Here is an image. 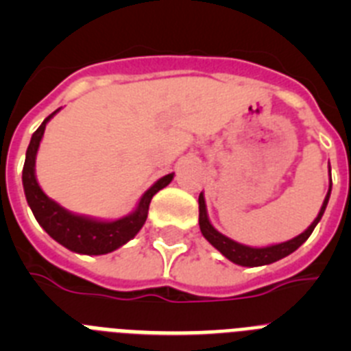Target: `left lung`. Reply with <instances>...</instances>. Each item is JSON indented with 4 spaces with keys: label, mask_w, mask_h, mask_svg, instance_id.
Returning <instances> with one entry per match:
<instances>
[{
    "label": "left lung",
    "mask_w": 351,
    "mask_h": 351,
    "mask_svg": "<svg viewBox=\"0 0 351 351\" xmlns=\"http://www.w3.org/2000/svg\"><path fill=\"white\" fill-rule=\"evenodd\" d=\"M328 173H330V165H328ZM330 191H332V179L328 182V191L325 195V200L322 204V209L318 213V216L315 218V221L306 228L300 235L290 239L287 243L280 244H272V246H263V247H251L246 246V244L235 243L230 237L223 235L221 232H218L210 225L209 216H207V207H206V198H204V193H200L198 197V225H200V232H202L204 237L213 244L216 250L221 253L225 258H228L230 262L237 263V265H243V267H260V265H269V263H274L278 260L285 258L290 253L297 250V247L302 246L306 241H308L309 235L313 234L315 226L318 225V221L322 219L325 213V207L328 204V198H330Z\"/></svg>",
    "instance_id": "1"
}]
</instances>
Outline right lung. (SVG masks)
<instances>
[{"mask_svg": "<svg viewBox=\"0 0 351 351\" xmlns=\"http://www.w3.org/2000/svg\"><path fill=\"white\" fill-rule=\"evenodd\" d=\"M60 110V108H58ZM43 119L33 137L26 151V161L23 169V186L24 195H26L27 206L35 214L36 221L40 223L43 230L47 232L54 241L64 246L66 250L75 251L80 255H107L110 251L117 250L123 244H126L130 239L138 234L145 219H147V210L151 198L170 184L173 179V173H167L161 179H158L147 191L141 197L137 207L128 216H123L114 221H104V219H95L89 216H80L73 214L54 202L52 198L43 193L35 176V161L38 153L40 142H42L43 132L49 121L56 116V112Z\"/></svg>", "mask_w": 351, "mask_h": 351, "instance_id": "add662e5", "label": "right lung"}]
</instances>
